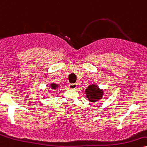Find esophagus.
<instances>
[{
	"label": "esophagus",
	"mask_w": 147,
	"mask_h": 147,
	"mask_svg": "<svg viewBox=\"0 0 147 147\" xmlns=\"http://www.w3.org/2000/svg\"><path fill=\"white\" fill-rule=\"evenodd\" d=\"M78 84H69V88L71 89H76L77 88Z\"/></svg>",
	"instance_id": "1"
}]
</instances>
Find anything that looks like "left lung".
<instances>
[{
  "mask_svg": "<svg viewBox=\"0 0 147 147\" xmlns=\"http://www.w3.org/2000/svg\"><path fill=\"white\" fill-rule=\"evenodd\" d=\"M85 94L90 102H96L100 100L104 95V90L99 88L96 84H90L85 90Z\"/></svg>",
  "mask_w": 147,
  "mask_h": 147,
  "instance_id": "8db88e82",
  "label": "left lung"
}]
</instances>
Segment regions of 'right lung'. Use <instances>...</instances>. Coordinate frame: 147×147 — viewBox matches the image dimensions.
I'll use <instances>...</instances> for the list:
<instances>
[{
	"label": "right lung",
	"instance_id": "1",
	"mask_svg": "<svg viewBox=\"0 0 147 147\" xmlns=\"http://www.w3.org/2000/svg\"><path fill=\"white\" fill-rule=\"evenodd\" d=\"M58 87H59V85L57 84H54V83L50 84V88H51V89H56V88H57Z\"/></svg>",
	"mask_w": 147,
	"mask_h": 147
}]
</instances>
